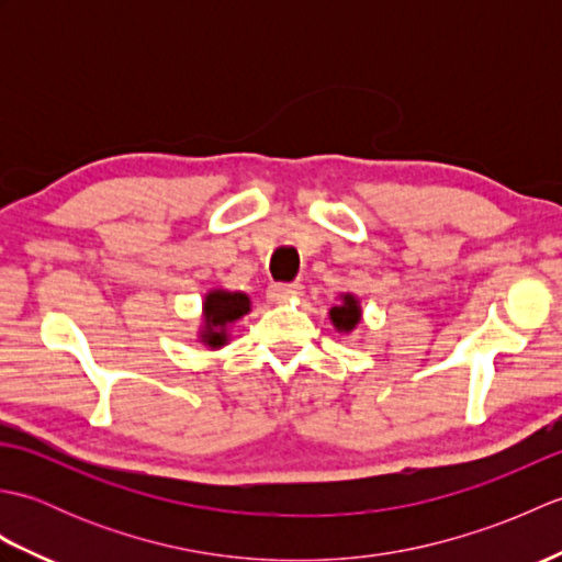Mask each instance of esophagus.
<instances>
[{
  "instance_id": "esophagus-1",
  "label": "esophagus",
  "mask_w": 562,
  "mask_h": 562,
  "mask_svg": "<svg viewBox=\"0 0 562 562\" xmlns=\"http://www.w3.org/2000/svg\"><path fill=\"white\" fill-rule=\"evenodd\" d=\"M302 294V284L296 282H278V284H270L268 288V300L270 302H288L294 300V296Z\"/></svg>"
}]
</instances>
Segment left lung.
<instances>
[{"label":"left lung","instance_id":"left-lung-1","mask_svg":"<svg viewBox=\"0 0 562 562\" xmlns=\"http://www.w3.org/2000/svg\"><path fill=\"white\" fill-rule=\"evenodd\" d=\"M360 316H362V308H360V304H357L352 294H345L342 302L330 308L333 326H336L338 330H345V333H350L357 324H360Z\"/></svg>","mask_w":562,"mask_h":562}]
</instances>
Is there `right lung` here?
I'll use <instances>...</instances> for the list:
<instances>
[{
    "instance_id": "obj_1",
    "label": "right lung",
    "mask_w": 562,
    "mask_h": 562,
    "mask_svg": "<svg viewBox=\"0 0 562 562\" xmlns=\"http://www.w3.org/2000/svg\"><path fill=\"white\" fill-rule=\"evenodd\" d=\"M250 302L241 292H224L214 290L205 296L202 304V316H205V330H202V342L210 348H222L226 342V326L248 314Z\"/></svg>"
}]
</instances>
